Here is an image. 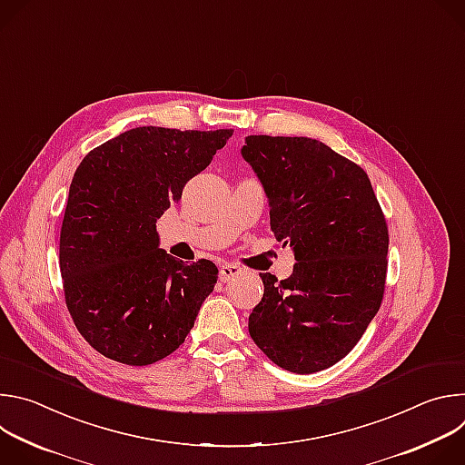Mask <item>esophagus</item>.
Returning <instances> with one entry per match:
<instances>
[{"mask_svg":"<svg viewBox=\"0 0 465 465\" xmlns=\"http://www.w3.org/2000/svg\"><path fill=\"white\" fill-rule=\"evenodd\" d=\"M239 274H241V269L237 267V264L226 262V264H223V267H221L219 278H221V282H223V283H226V282H230L232 278H235V276H239Z\"/></svg>","mask_w":465,"mask_h":465,"instance_id":"1","label":"esophagus"}]
</instances>
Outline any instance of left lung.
<instances>
[{
	"mask_svg": "<svg viewBox=\"0 0 465 465\" xmlns=\"http://www.w3.org/2000/svg\"><path fill=\"white\" fill-rule=\"evenodd\" d=\"M241 154L269 196L276 239L296 259L287 280L259 274L264 292L250 337L280 368L325 370L355 348L381 307L386 219L364 169L318 140L248 136Z\"/></svg>",
	"mask_w": 465,
	"mask_h": 465,
	"instance_id": "obj_1",
	"label": "left lung"
}]
</instances>
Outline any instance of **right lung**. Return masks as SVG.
<instances>
[{
    "mask_svg": "<svg viewBox=\"0 0 465 465\" xmlns=\"http://www.w3.org/2000/svg\"><path fill=\"white\" fill-rule=\"evenodd\" d=\"M232 134L138 126L77 167L58 262L75 327L101 355L147 366L183 344L219 271L210 259L187 264L160 248L156 221Z\"/></svg>",
    "mask_w": 465,
    "mask_h": 465,
    "instance_id": "right-lung-1",
    "label": "right lung"
}]
</instances>
